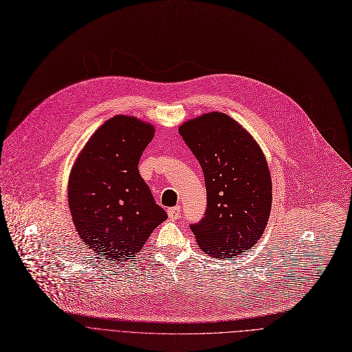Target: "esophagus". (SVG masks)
<instances>
[{"label": "esophagus", "instance_id": "34e87169", "mask_svg": "<svg viewBox=\"0 0 352 352\" xmlns=\"http://www.w3.org/2000/svg\"><path fill=\"white\" fill-rule=\"evenodd\" d=\"M166 212H168V217H170L171 219H177V218L181 215V207H179V206L171 207V208L166 210Z\"/></svg>", "mask_w": 352, "mask_h": 352}]
</instances>
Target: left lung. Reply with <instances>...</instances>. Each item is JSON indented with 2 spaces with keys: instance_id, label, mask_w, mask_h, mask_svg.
Wrapping results in <instances>:
<instances>
[{
  "instance_id": "1",
  "label": "left lung",
  "mask_w": 352,
  "mask_h": 352,
  "mask_svg": "<svg viewBox=\"0 0 352 352\" xmlns=\"http://www.w3.org/2000/svg\"><path fill=\"white\" fill-rule=\"evenodd\" d=\"M178 131L206 179L207 210L190 228L214 258H236L255 245L270 219L272 186L260 145L224 113H207Z\"/></svg>"
}]
</instances>
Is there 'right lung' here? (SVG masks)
I'll use <instances>...</instances> for the list:
<instances>
[{
    "mask_svg": "<svg viewBox=\"0 0 352 352\" xmlns=\"http://www.w3.org/2000/svg\"><path fill=\"white\" fill-rule=\"evenodd\" d=\"M154 126L116 116L91 135L74 164L68 206L81 241L109 261L135 256L166 219L138 171Z\"/></svg>",
    "mask_w": 352,
    "mask_h": 352,
    "instance_id": "right-lung-1",
    "label": "right lung"
}]
</instances>
